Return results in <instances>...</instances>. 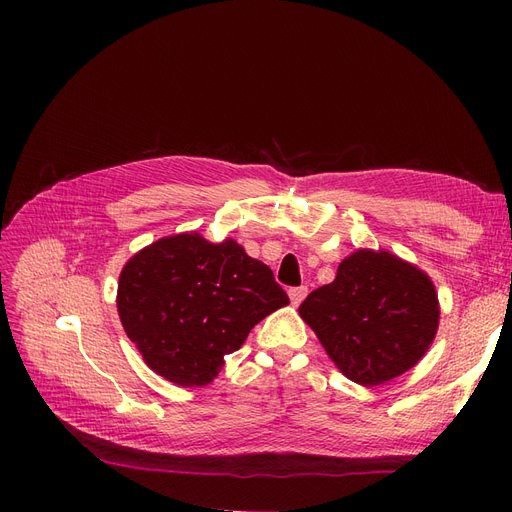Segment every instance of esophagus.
I'll use <instances>...</instances> for the list:
<instances>
[{
	"mask_svg": "<svg viewBox=\"0 0 512 512\" xmlns=\"http://www.w3.org/2000/svg\"><path fill=\"white\" fill-rule=\"evenodd\" d=\"M307 286H297V288H290L288 290V297H290V303L294 305V307H299L301 303H303V299L307 297Z\"/></svg>",
	"mask_w": 512,
	"mask_h": 512,
	"instance_id": "34e87169",
	"label": "esophagus"
}]
</instances>
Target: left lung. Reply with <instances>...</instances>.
<instances>
[{
  "label": "left lung",
  "mask_w": 512,
  "mask_h": 512,
  "mask_svg": "<svg viewBox=\"0 0 512 512\" xmlns=\"http://www.w3.org/2000/svg\"><path fill=\"white\" fill-rule=\"evenodd\" d=\"M338 369L378 386L411 369L438 330V297L417 267L380 251L346 257L332 284L299 307Z\"/></svg>",
  "instance_id": "left-lung-1"
}]
</instances>
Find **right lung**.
<instances>
[{
    "label": "right lung",
    "instance_id": "right-lung-1",
    "mask_svg": "<svg viewBox=\"0 0 512 512\" xmlns=\"http://www.w3.org/2000/svg\"><path fill=\"white\" fill-rule=\"evenodd\" d=\"M288 305L270 267L234 240L161 238L120 274L118 313L145 363L180 386H205L263 317Z\"/></svg>",
    "mask_w": 512,
    "mask_h": 512
}]
</instances>
